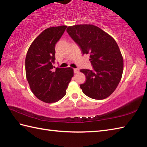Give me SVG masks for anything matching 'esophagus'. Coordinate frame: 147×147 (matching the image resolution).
<instances>
[{
	"label": "esophagus",
	"mask_w": 147,
	"mask_h": 147,
	"mask_svg": "<svg viewBox=\"0 0 147 147\" xmlns=\"http://www.w3.org/2000/svg\"><path fill=\"white\" fill-rule=\"evenodd\" d=\"M73 71H74V73H79V69H77V68L74 69Z\"/></svg>",
	"instance_id": "esophagus-1"
}]
</instances>
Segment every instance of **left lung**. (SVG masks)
Returning <instances> with one entry per match:
<instances>
[{"instance_id":"1","label":"left lung","mask_w":147,"mask_h":147,"mask_svg":"<svg viewBox=\"0 0 147 147\" xmlns=\"http://www.w3.org/2000/svg\"><path fill=\"white\" fill-rule=\"evenodd\" d=\"M66 31L82 54H90L93 69L80 70L86 78L80 85L83 93L96 100L108 97L116 89L123 72V59L116 42L92 24L69 26Z\"/></svg>"}]
</instances>
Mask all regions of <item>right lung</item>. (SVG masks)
Masks as SVG:
<instances>
[{"instance_id":"obj_1","label":"right lung","mask_w":147,"mask_h":147,"mask_svg":"<svg viewBox=\"0 0 147 147\" xmlns=\"http://www.w3.org/2000/svg\"><path fill=\"white\" fill-rule=\"evenodd\" d=\"M66 26L51 27L34 40L25 59L26 75L33 94L46 103L59 101L66 94V89L73 76L71 67L53 70L55 44L63 35Z\"/></svg>"}]
</instances>
